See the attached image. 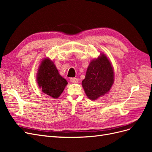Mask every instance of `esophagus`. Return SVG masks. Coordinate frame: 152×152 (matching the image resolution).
<instances>
[{
  "label": "esophagus",
  "instance_id": "34e87169",
  "mask_svg": "<svg viewBox=\"0 0 152 152\" xmlns=\"http://www.w3.org/2000/svg\"><path fill=\"white\" fill-rule=\"evenodd\" d=\"M70 82H72V83H77V82H79V79H78L77 78L72 77V78H70Z\"/></svg>",
  "mask_w": 152,
  "mask_h": 152
}]
</instances>
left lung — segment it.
Returning <instances> with one entry per match:
<instances>
[{
    "label": "left lung",
    "mask_w": 152,
    "mask_h": 152,
    "mask_svg": "<svg viewBox=\"0 0 152 152\" xmlns=\"http://www.w3.org/2000/svg\"><path fill=\"white\" fill-rule=\"evenodd\" d=\"M113 81L114 75L111 63L102 54L90 63L82 84L87 97L91 100H96L108 93Z\"/></svg>",
    "instance_id": "8db88e82"
}]
</instances>
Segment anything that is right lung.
Returning <instances> with one entry per match:
<instances>
[{"mask_svg":"<svg viewBox=\"0 0 152 152\" xmlns=\"http://www.w3.org/2000/svg\"><path fill=\"white\" fill-rule=\"evenodd\" d=\"M37 83L44 93L57 98L67 85V81L59 74L56 66L49 59L41 63L37 73Z\"/></svg>","mask_w":152,"mask_h":152,"instance_id":"add662e5","label":"right lung"}]
</instances>
